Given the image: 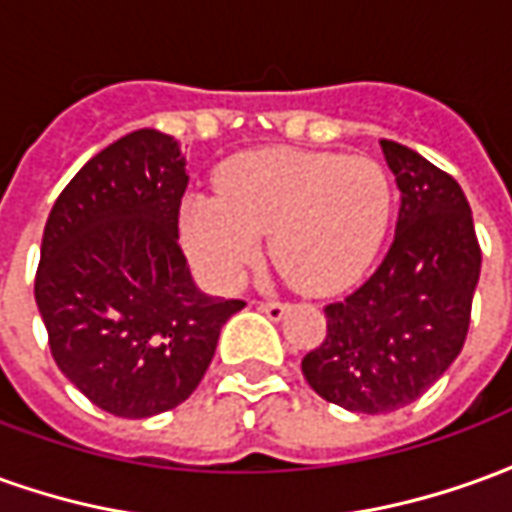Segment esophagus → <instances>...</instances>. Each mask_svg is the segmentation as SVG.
<instances>
[{
    "label": "esophagus",
    "instance_id": "esophagus-1",
    "mask_svg": "<svg viewBox=\"0 0 512 512\" xmlns=\"http://www.w3.org/2000/svg\"><path fill=\"white\" fill-rule=\"evenodd\" d=\"M255 305L257 310H260V313H266L271 321H280V318L288 313V305H282V302H255Z\"/></svg>",
    "mask_w": 512,
    "mask_h": 512
}]
</instances>
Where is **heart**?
Wrapping results in <instances>:
<instances>
[{
	"mask_svg": "<svg viewBox=\"0 0 512 512\" xmlns=\"http://www.w3.org/2000/svg\"><path fill=\"white\" fill-rule=\"evenodd\" d=\"M393 188L374 157L257 149L219 171V196L182 205V241L207 280L241 285L268 235L296 288L335 291L360 277L391 221Z\"/></svg>",
	"mask_w": 512,
	"mask_h": 512,
	"instance_id": "obj_1",
	"label": "heart"
}]
</instances>
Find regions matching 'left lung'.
Returning <instances> with one entry per match:
<instances>
[{
    "label": "left lung",
    "mask_w": 512,
    "mask_h": 512,
    "mask_svg": "<svg viewBox=\"0 0 512 512\" xmlns=\"http://www.w3.org/2000/svg\"><path fill=\"white\" fill-rule=\"evenodd\" d=\"M402 191L388 255L357 291L324 307L327 335L302 360L310 388L352 413L416 402L466 343L482 252L455 177L382 141Z\"/></svg>",
    "instance_id": "1"
}]
</instances>
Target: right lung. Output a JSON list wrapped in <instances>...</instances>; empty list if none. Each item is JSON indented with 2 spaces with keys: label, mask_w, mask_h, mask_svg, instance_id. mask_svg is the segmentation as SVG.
<instances>
[{
  "label": "right lung",
  "mask_w": 512,
  "mask_h": 512,
  "mask_svg": "<svg viewBox=\"0 0 512 512\" xmlns=\"http://www.w3.org/2000/svg\"><path fill=\"white\" fill-rule=\"evenodd\" d=\"M188 188L180 144L135 130L57 196L41 241L35 302L57 368L96 407L149 418L182 405L246 302L207 296L180 246Z\"/></svg>",
  "instance_id": "right-lung-1"
}]
</instances>
